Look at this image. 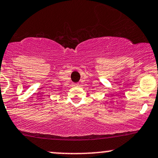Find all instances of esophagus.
<instances>
[{"instance_id":"1","label":"esophagus","mask_w":158,"mask_h":158,"mask_svg":"<svg viewBox=\"0 0 158 158\" xmlns=\"http://www.w3.org/2000/svg\"><path fill=\"white\" fill-rule=\"evenodd\" d=\"M74 85H75V86H79V83H75V84H74Z\"/></svg>"}]
</instances>
